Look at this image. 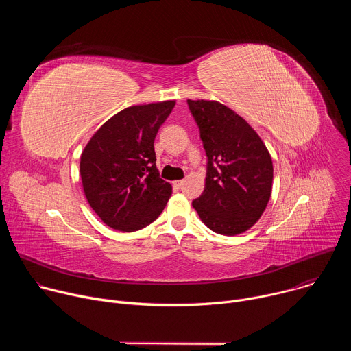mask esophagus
<instances>
[{
    "mask_svg": "<svg viewBox=\"0 0 351 351\" xmlns=\"http://www.w3.org/2000/svg\"><path fill=\"white\" fill-rule=\"evenodd\" d=\"M183 183H184L183 180H175V182H173V186L178 187V189H180V187L183 186Z\"/></svg>",
    "mask_w": 351,
    "mask_h": 351,
    "instance_id": "obj_1",
    "label": "esophagus"
}]
</instances>
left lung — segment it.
Instances as JSON below:
<instances>
[{
    "mask_svg": "<svg viewBox=\"0 0 351 351\" xmlns=\"http://www.w3.org/2000/svg\"><path fill=\"white\" fill-rule=\"evenodd\" d=\"M208 158L203 194L193 202L213 232L234 236L263 215L272 193V158L257 132L229 107L187 99Z\"/></svg>",
    "mask_w": 351,
    "mask_h": 351,
    "instance_id": "8db88e82",
    "label": "left lung"
}]
</instances>
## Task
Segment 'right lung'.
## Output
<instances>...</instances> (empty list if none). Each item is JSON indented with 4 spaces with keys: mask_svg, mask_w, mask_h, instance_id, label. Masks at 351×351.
<instances>
[{
    "mask_svg": "<svg viewBox=\"0 0 351 351\" xmlns=\"http://www.w3.org/2000/svg\"><path fill=\"white\" fill-rule=\"evenodd\" d=\"M175 99L133 106L99 128L80 156L87 203L106 225L134 232L154 222L172 194L160 178L154 140Z\"/></svg>",
    "mask_w": 351,
    "mask_h": 351,
    "instance_id": "1",
    "label": "right lung"
}]
</instances>
